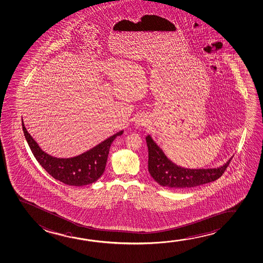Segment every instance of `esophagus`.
Returning <instances> with one entry per match:
<instances>
[{"label":"esophagus","instance_id":"esophagus-1","mask_svg":"<svg viewBox=\"0 0 263 263\" xmlns=\"http://www.w3.org/2000/svg\"><path fill=\"white\" fill-rule=\"evenodd\" d=\"M145 120L143 118H137L135 120V125L137 126V127H141V126L145 125Z\"/></svg>","mask_w":263,"mask_h":263}]
</instances>
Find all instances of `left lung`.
<instances>
[{
    "mask_svg": "<svg viewBox=\"0 0 263 263\" xmlns=\"http://www.w3.org/2000/svg\"><path fill=\"white\" fill-rule=\"evenodd\" d=\"M146 142L149 151L148 170L151 175L161 186L177 191L193 188L218 180L232 159L231 157L219 168H182L168 160L151 135L146 137Z\"/></svg>",
    "mask_w": 263,
    "mask_h": 263,
    "instance_id": "obj_1",
    "label": "left lung"
}]
</instances>
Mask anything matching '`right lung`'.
Listing matches in <instances>:
<instances>
[{
    "instance_id": "right-lung-1",
    "label": "right lung",
    "mask_w": 263,
    "mask_h": 263,
    "mask_svg": "<svg viewBox=\"0 0 263 263\" xmlns=\"http://www.w3.org/2000/svg\"><path fill=\"white\" fill-rule=\"evenodd\" d=\"M24 136L31 148L32 154L43 168L55 180L71 186L90 184L98 180L105 171L106 162L110 144L115 138L122 135L123 130L119 132L92 149L76 157L61 159L52 157L40 148L31 134H29L22 120Z\"/></svg>"
}]
</instances>
